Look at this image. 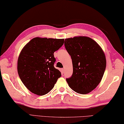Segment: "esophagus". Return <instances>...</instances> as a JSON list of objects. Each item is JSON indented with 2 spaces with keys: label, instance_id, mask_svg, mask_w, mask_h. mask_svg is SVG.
<instances>
[{
  "label": "esophagus",
  "instance_id": "34e87169",
  "mask_svg": "<svg viewBox=\"0 0 124 124\" xmlns=\"http://www.w3.org/2000/svg\"><path fill=\"white\" fill-rule=\"evenodd\" d=\"M62 73H64L65 71V69H62Z\"/></svg>",
  "mask_w": 124,
  "mask_h": 124
}]
</instances>
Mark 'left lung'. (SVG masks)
<instances>
[{
  "label": "left lung",
  "instance_id": "1",
  "mask_svg": "<svg viewBox=\"0 0 124 124\" xmlns=\"http://www.w3.org/2000/svg\"><path fill=\"white\" fill-rule=\"evenodd\" d=\"M64 45L71 57L73 69L66 81L74 92L87 94L97 86L104 75V53L94 40L85 36L66 39Z\"/></svg>",
  "mask_w": 124,
  "mask_h": 124
}]
</instances>
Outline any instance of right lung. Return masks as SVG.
Wrapping results in <instances>:
<instances>
[{
	"mask_svg": "<svg viewBox=\"0 0 124 124\" xmlns=\"http://www.w3.org/2000/svg\"><path fill=\"white\" fill-rule=\"evenodd\" d=\"M64 39L35 37L25 45L17 60V72L21 81L31 93L47 94L62 74L54 67V52L64 44Z\"/></svg>",
	"mask_w": 124,
	"mask_h": 124,
	"instance_id": "add662e5",
	"label": "right lung"
}]
</instances>
